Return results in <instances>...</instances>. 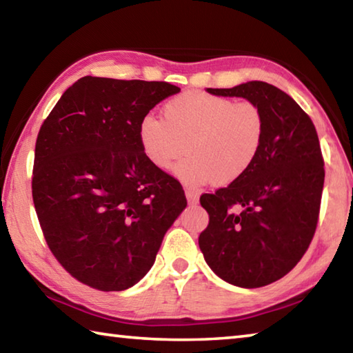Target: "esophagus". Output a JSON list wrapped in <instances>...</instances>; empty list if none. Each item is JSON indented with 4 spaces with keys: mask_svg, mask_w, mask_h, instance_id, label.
<instances>
[{
    "mask_svg": "<svg viewBox=\"0 0 353 353\" xmlns=\"http://www.w3.org/2000/svg\"><path fill=\"white\" fill-rule=\"evenodd\" d=\"M185 196H187L188 204H198V201H199L198 191H194V190H191V188H187V190H185Z\"/></svg>",
    "mask_w": 353,
    "mask_h": 353,
    "instance_id": "obj_1",
    "label": "esophagus"
}]
</instances>
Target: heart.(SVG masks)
Returning <instances> with one entry per match:
<instances>
[{"instance_id":"heart-1","label":"heart","mask_w":353,"mask_h":353,"mask_svg":"<svg viewBox=\"0 0 353 353\" xmlns=\"http://www.w3.org/2000/svg\"><path fill=\"white\" fill-rule=\"evenodd\" d=\"M163 121L141 118L139 137L143 151L155 168H174L190 187L216 181L229 185L254 165L265 139V115L259 104L207 92L188 90L166 101Z\"/></svg>"}]
</instances>
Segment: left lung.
<instances>
[{"mask_svg":"<svg viewBox=\"0 0 353 353\" xmlns=\"http://www.w3.org/2000/svg\"><path fill=\"white\" fill-rule=\"evenodd\" d=\"M207 92L254 101L265 115V139L249 171L201 196L208 225L199 235L204 259L221 279L260 288L286 276L314 236L325 177L318 132L301 105L268 82Z\"/></svg>","mask_w":353,"mask_h":353,"instance_id":"obj_1","label":"left lung"}]
</instances>
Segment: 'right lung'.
Masks as SVG:
<instances>
[{
    "instance_id": "1",
    "label": "right lung",
    "mask_w": 353,
    "mask_h": 353,
    "mask_svg": "<svg viewBox=\"0 0 353 353\" xmlns=\"http://www.w3.org/2000/svg\"><path fill=\"white\" fill-rule=\"evenodd\" d=\"M179 92L163 81L85 76L41 124L35 212L56 260L90 288L123 291L145 277L187 207L182 185L149 162L139 137L141 118Z\"/></svg>"
}]
</instances>
